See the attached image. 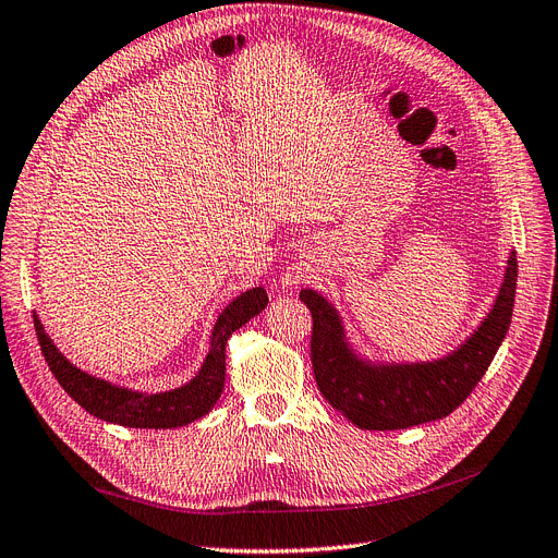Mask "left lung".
Here are the masks:
<instances>
[{"mask_svg": "<svg viewBox=\"0 0 558 558\" xmlns=\"http://www.w3.org/2000/svg\"><path fill=\"white\" fill-rule=\"evenodd\" d=\"M518 284L515 253L488 317L449 355L433 362L374 365L349 347L337 310L314 289H301L312 312L310 357L324 399L357 428L397 430L442 420L463 403L501 347L511 326Z\"/></svg>", "mask_w": 558, "mask_h": 558, "instance_id": "8db88e82", "label": "left lung"}]
</instances>
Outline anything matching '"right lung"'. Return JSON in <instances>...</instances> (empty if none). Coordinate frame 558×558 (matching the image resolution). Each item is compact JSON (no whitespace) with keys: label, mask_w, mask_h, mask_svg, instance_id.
<instances>
[{"label":"right lung","mask_w":558,"mask_h":558,"mask_svg":"<svg viewBox=\"0 0 558 558\" xmlns=\"http://www.w3.org/2000/svg\"><path fill=\"white\" fill-rule=\"evenodd\" d=\"M269 296L262 287H253L236 296L214 324L209 353L201 372L186 385L168 392H134L128 387L111 385L109 380L95 378L72 362L54 347L50 335L45 332L40 319L34 314V326L38 344L45 355L47 367L54 374L59 385L77 401L93 417L120 424L128 428H178L207 415L219 401L226 383V344L230 335L248 324L266 307Z\"/></svg>","instance_id":"right-lung-1"}]
</instances>
